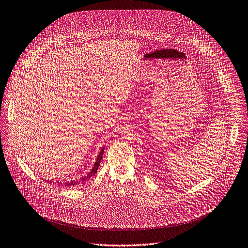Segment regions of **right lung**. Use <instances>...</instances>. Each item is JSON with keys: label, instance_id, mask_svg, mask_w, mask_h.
Returning <instances> with one entry per match:
<instances>
[{"label": "right lung", "instance_id": "1", "mask_svg": "<svg viewBox=\"0 0 248 248\" xmlns=\"http://www.w3.org/2000/svg\"><path fill=\"white\" fill-rule=\"evenodd\" d=\"M103 150H104V148H102V149L100 150L99 156H98V158H97V161H96V163H95V165H94L93 169L90 170V172H89L87 175L83 176L82 178H80V179H78V180H73V181H71V182H67V183H64V186H66V187H70V186H77V185H79L80 183H84L85 181H87L88 179H90V178H91L93 175H95V174L97 173V171H98L99 164H100V162H101V159H102ZM47 181H48V182H50L49 180H47ZM54 184H55V182H54ZM57 184H58V185H61L62 183H61V182H57Z\"/></svg>", "mask_w": 248, "mask_h": 248}]
</instances>
